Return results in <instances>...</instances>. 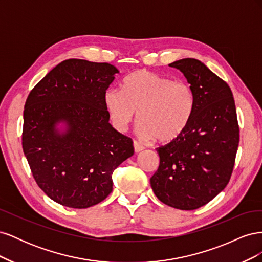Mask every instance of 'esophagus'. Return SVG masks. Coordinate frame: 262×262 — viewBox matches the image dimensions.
I'll list each match as a JSON object with an SVG mask.
<instances>
[{"label":"esophagus","instance_id":"34e87169","mask_svg":"<svg viewBox=\"0 0 262 262\" xmlns=\"http://www.w3.org/2000/svg\"><path fill=\"white\" fill-rule=\"evenodd\" d=\"M133 147H134V152H136V153H139V152H141V150L144 149V147L142 146L140 143H138V142H136V141L133 142Z\"/></svg>","mask_w":262,"mask_h":262}]
</instances>
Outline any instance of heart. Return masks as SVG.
I'll return each instance as SVG.
<instances>
[{
  "label": "heart",
  "instance_id": "obj_1",
  "mask_svg": "<svg viewBox=\"0 0 262 262\" xmlns=\"http://www.w3.org/2000/svg\"><path fill=\"white\" fill-rule=\"evenodd\" d=\"M104 104L117 131L124 132L138 115L140 137L157 138L167 143L178 139L188 128L194 109V95L185 82L138 70L124 77L121 90L105 92Z\"/></svg>",
  "mask_w": 262,
  "mask_h": 262
}]
</instances>
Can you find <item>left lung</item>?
Wrapping results in <instances>:
<instances>
[{"instance_id":"obj_1","label":"left lung","mask_w":262,"mask_h":262,"mask_svg":"<svg viewBox=\"0 0 262 262\" xmlns=\"http://www.w3.org/2000/svg\"><path fill=\"white\" fill-rule=\"evenodd\" d=\"M169 67L184 74L194 95L191 120L181 136L157 147L160 166L149 179L157 199L179 210L210 202L231 178L239 128L229 86L196 59Z\"/></svg>"}]
</instances>
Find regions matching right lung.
<instances>
[{"label":"right lung","instance_id":"add662e5","mask_svg":"<svg viewBox=\"0 0 262 262\" xmlns=\"http://www.w3.org/2000/svg\"><path fill=\"white\" fill-rule=\"evenodd\" d=\"M119 73L109 63L61 62L28 95L23 150L51 200L86 209L113 191V172L134 153L132 140L109 123L104 94Z\"/></svg>","mask_w":262,"mask_h":262}]
</instances>
